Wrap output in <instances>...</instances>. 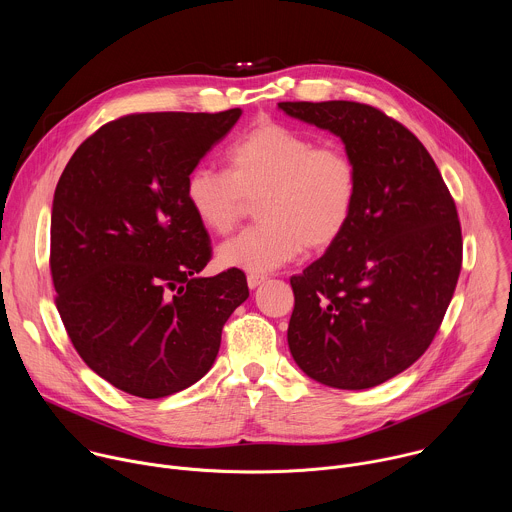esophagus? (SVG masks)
Masks as SVG:
<instances>
[{
	"label": "esophagus",
	"instance_id": "esophagus-1",
	"mask_svg": "<svg viewBox=\"0 0 512 512\" xmlns=\"http://www.w3.org/2000/svg\"><path fill=\"white\" fill-rule=\"evenodd\" d=\"M267 277L265 275H257V273H251V275H247V285H249V289H257L263 281H265Z\"/></svg>",
	"mask_w": 512,
	"mask_h": 512
}]
</instances>
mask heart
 Instances as JSON below:
<instances>
[{"label": "heart", "instance_id": "1", "mask_svg": "<svg viewBox=\"0 0 512 512\" xmlns=\"http://www.w3.org/2000/svg\"><path fill=\"white\" fill-rule=\"evenodd\" d=\"M259 225L217 249L229 269L267 273L293 261L303 247L325 249L348 229L358 199V168L337 146L315 142L277 122H261L227 152V173L195 166L185 199L197 221L227 235L247 199H257Z\"/></svg>", "mask_w": 512, "mask_h": 512}]
</instances>
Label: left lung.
Returning <instances> with one entry per match:
<instances>
[{
    "instance_id": "left-lung-1",
    "label": "left lung",
    "mask_w": 512,
    "mask_h": 512,
    "mask_svg": "<svg viewBox=\"0 0 512 512\" xmlns=\"http://www.w3.org/2000/svg\"><path fill=\"white\" fill-rule=\"evenodd\" d=\"M277 108L335 134L358 168L348 229L291 277L289 352L323 386L374 388L410 368L442 323L462 265L456 205L424 144L378 108L348 100Z\"/></svg>"
}]
</instances>
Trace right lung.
Returning <instances> with one entry per match:
<instances>
[{"label": "right lung", "mask_w": 512, "mask_h": 512, "mask_svg": "<svg viewBox=\"0 0 512 512\" xmlns=\"http://www.w3.org/2000/svg\"><path fill=\"white\" fill-rule=\"evenodd\" d=\"M241 114L118 118L78 146L58 181L56 307L86 366L126 394L156 400L199 382L249 297L239 269L199 275L209 235L185 199L189 173Z\"/></svg>", "instance_id": "obj_1"}]
</instances>
